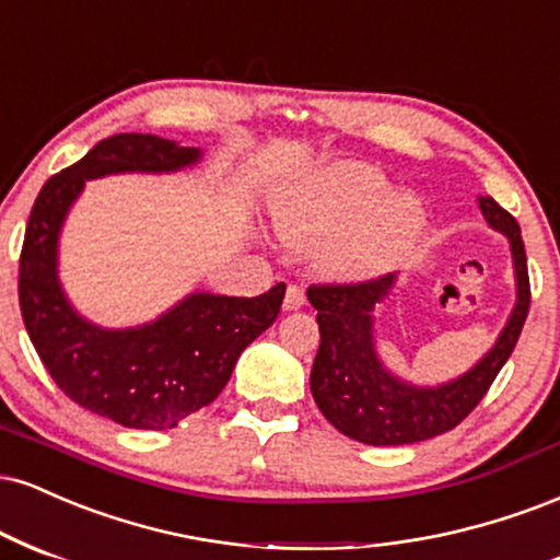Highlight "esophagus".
Instances as JSON below:
<instances>
[{"mask_svg": "<svg viewBox=\"0 0 560 560\" xmlns=\"http://www.w3.org/2000/svg\"><path fill=\"white\" fill-rule=\"evenodd\" d=\"M304 304H306L304 288L288 285L285 288V299H282V308H285V312H295V308H301Z\"/></svg>", "mask_w": 560, "mask_h": 560, "instance_id": "obj_1", "label": "esophagus"}]
</instances>
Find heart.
Masks as SVG:
<instances>
[{
  "label": "heart",
  "mask_w": 560,
  "mask_h": 560,
  "mask_svg": "<svg viewBox=\"0 0 560 560\" xmlns=\"http://www.w3.org/2000/svg\"><path fill=\"white\" fill-rule=\"evenodd\" d=\"M278 235L291 246H322V265L335 278L383 275L411 252L427 225L424 203L409 190H390L380 167L335 162L282 190L272 207Z\"/></svg>",
  "instance_id": "1"
}]
</instances>
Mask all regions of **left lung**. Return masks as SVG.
<instances>
[{"instance_id": "left-lung-1", "label": "left lung", "mask_w": 560, "mask_h": 560, "mask_svg": "<svg viewBox=\"0 0 560 560\" xmlns=\"http://www.w3.org/2000/svg\"><path fill=\"white\" fill-rule=\"evenodd\" d=\"M479 209L492 230L511 243L516 304L495 346L451 383L424 387L400 380L374 348V306L396 285V272L348 285H312L308 304L317 308L319 351L312 366V396L335 430L366 445H406L430 440L462 424L514 351L529 312V272L522 228L490 196Z\"/></svg>"}]
</instances>
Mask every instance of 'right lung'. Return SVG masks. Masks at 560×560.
<instances>
[{"instance_id":"right-lung-1","label":"right lung","mask_w":560,"mask_h":560,"mask_svg":"<svg viewBox=\"0 0 560 560\" xmlns=\"http://www.w3.org/2000/svg\"><path fill=\"white\" fill-rule=\"evenodd\" d=\"M201 160L151 133H117L51 175L33 203L20 252V312L46 372L70 400L133 430H173L209 406L238 357L278 319L285 282L254 299L190 293L141 327L107 330L70 306L57 246L85 180L120 173H177Z\"/></svg>"}]
</instances>
